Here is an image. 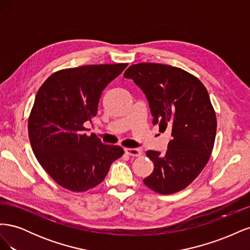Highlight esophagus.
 <instances>
[{"mask_svg":"<svg viewBox=\"0 0 250 250\" xmlns=\"http://www.w3.org/2000/svg\"><path fill=\"white\" fill-rule=\"evenodd\" d=\"M125 153L130 156H141L142 151L140 149H134V148H127L125 149Z\"/></svg>","mask_w":250,"mask_h":250,"instance_id":"obj_1","label":"esophagus"}]
</instances>
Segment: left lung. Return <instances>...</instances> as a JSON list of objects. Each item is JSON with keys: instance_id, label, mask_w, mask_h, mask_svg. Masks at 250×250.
Masks as SVG:
<instances>
[{"instance_id": "8db88e82", "label": "left lung", "mask_w": 250, "mask_h": 250, "mask_svg": "<svg viewBox=\"0 0 250 250\" xmlns=\"http://www.w3.org/2000/svg\"><path fill=\"white\" fill-rule=\"evenodd\" d=\"M124 77L145 94L153 124L161 132L171 131L165 154L146 152L154 170L144 184L164 195L184 190L206 167L214 148L217 120L207 88L192 74L168 64H132Z\"/></svg>"}]
</instances>
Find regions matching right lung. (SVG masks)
<instances>
[{"label": "right lung", "instance_id": "add662e5", "mask_svg": "<svg viewBox=\"0 0 250 250\" xmlns=\"http://www.w3.org/2000/svg\"><path fill=\"white\" fill-rule=\"evenodd\" d=\"M127 63L90 64L58 71L36 94L28 121L33 152L56 183L73 192L101 184L112 162L123 155L119 146L86 135L85 122L97 115L103 89Z\"/></svg>", "mask_w": 250, "mask_h": 250}]
</instances>
